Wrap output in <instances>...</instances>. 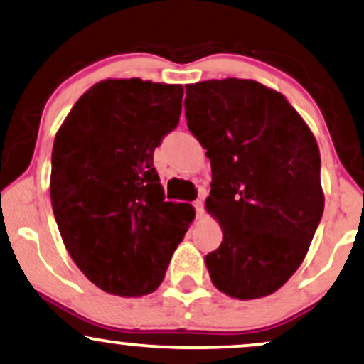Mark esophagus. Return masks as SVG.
I'll list each match as a JSON object with an SVG mask.
<instances>
[{
	"mask_svg": "<svg viewBox=\"0 0 364 364\" xmlns=\"http://www.w3.org/2000/svg\"><path fill=\"white\" fill-rule=\"evenodd\" d=\"M193 206H195V211H196V218H201V216H203V213H205V208H203V201H201V198H200V200H196L195 203H193Z\"/></svg>",
	"mask_w": 364,
	"mask_h": 364,
	"instance_id": "esophagus-1",
	"label": "esophagus"
}]
</instances>
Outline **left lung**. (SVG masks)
Instances as JSON below:
<instances>
[{
	"mask_svg": "<svg viewBox=\"0 0 364 364\" xmlns=\"http://www.w3.org/2000/svg\"><path fill=\"white\" fill-rule=\"evenodd\" d=\"M188 129L206 149V208L223 240L205 257L230 297L269 296L309 250L324 210L321 154L311 129L279 92L255 80L186 85Z\"/></svg>",
	"mask_w": 364,
	"mask_h": 364,
	"instance_id": "obj_1",
	"label": "left lung"
}]
</instances>
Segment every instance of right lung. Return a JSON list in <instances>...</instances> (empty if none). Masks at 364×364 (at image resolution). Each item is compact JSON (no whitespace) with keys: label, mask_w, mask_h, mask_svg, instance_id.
I'll return each instance as SVG.
<instances>
[{"label":"right lung","mask_w":364,"mask_h":364,"mask_svg":"<svg viewBox=\"0 0 364 364\" xmlns=\"http://www.w3.org/2000/svg\"><path fill=\"white\" fill-rule=\"evenodd\" d=\"M183 85L102 80L55 136L50 196L82 274L121 297L151 294L190 227L191 205L164 200L153 156L181 116Z\"/></svg>","instance_id":"obj_1"}]
</instances>
